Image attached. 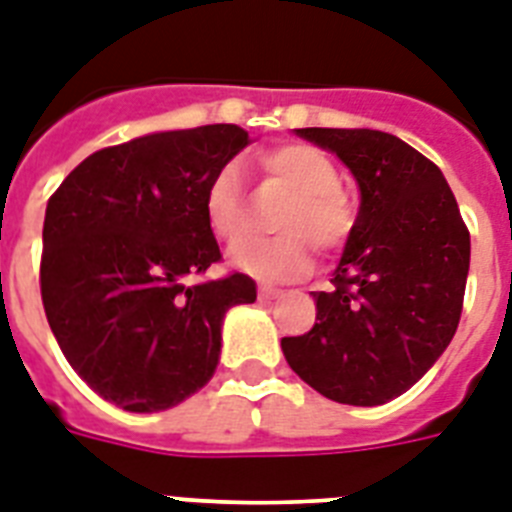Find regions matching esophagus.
I'll use <instances>...</instances> for the list:
<instances>
[{
  "mask_svg": "<svg viewBox=\"0 0 512 512\" xmlns=\"http://www.w3.org/2000/svg\"><path fill=\"white\" fill-rule=\"evenodd\" d=\"M281 297V289H273V286H260V299L270 302V299Z\"/></svg>",
  "mask_w": 512,
  "mask_h": 512,
  "instance_id": "1",
  "label": "esophagus"
}]
</instances>
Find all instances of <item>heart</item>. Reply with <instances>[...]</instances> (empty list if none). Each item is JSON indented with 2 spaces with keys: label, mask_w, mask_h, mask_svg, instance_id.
Returning <instances> with one entry per match:
<instances>
[{
  "label": "heart",
  "mask_w": 512,
  "mask_h": 512,
  "mask_svg": "<svg viewBox=\"0 0 512 512\" xmlns=\"http://www.w3.org/2000/svg\"><path fill=\"white\" fill-rule=\"evenodd\" d=\"M265 176L292 191L278 215L281 236L249 239L231 252V265L260 281H292L313 265L307 239L331 252L350 239L355 228V205L342 189L336 162L310 144H281L257 157ZM202 213L210 234L220 242H239L247 231L242 176L234 165L220 168L202 197Z\"/></svg>",
  "instance_id": "b5f03b06"
}]
</instances>
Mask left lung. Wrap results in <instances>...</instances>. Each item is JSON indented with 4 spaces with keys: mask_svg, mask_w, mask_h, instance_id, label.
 <instances>
[{
    "mask_svg": "<svg viewBox=\"0 0 512 512\" xmlns=\"http://www.w3.org/2000/svg\"><path fill=\"white\" fill-rule=\"evenodd\" d=\"M350 168L355 228L331 292H313L315 326L281 350L305 384L342 405L405 394L458 331L471 236L434 162L373 128H294Z\"/></svg>",
    "mask_w": 512,
    "mask_h": 512,
    "instance_id": "obj_1",
    "label": "left lung"
}]
</instances>
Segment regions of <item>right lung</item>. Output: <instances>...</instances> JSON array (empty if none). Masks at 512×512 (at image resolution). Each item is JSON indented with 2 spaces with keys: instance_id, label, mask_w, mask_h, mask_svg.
<instances>
[{
  "instance_id": "add662e5",
  "label": "right lung",
  "mask_w": 512,
  "mask_h": 512,
  "mask_svg": "<svg viewBox=\"0 0 512 512\" xmlns=\"http://www.w3.org/2000/svg\"><path fill=\"white\" fill-rule=\"evenodd\" d=\"M249 141L231 123L139 136L86 157L49 199V328L73 371L128 413L199 392L218 368L226 313L257 299L244 273L189 284L220 260L207 184Z\"/></svg>"
}]
</instances>
